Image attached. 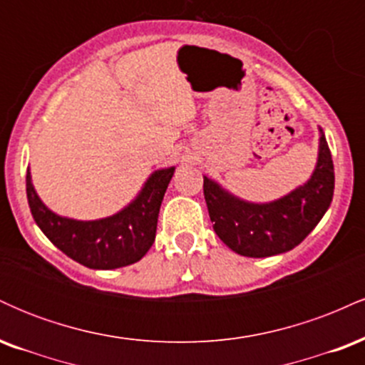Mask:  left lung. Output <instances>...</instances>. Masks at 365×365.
<instances>
[{"label": "left lung", "mask_w": 365, "mask_h": 365, "mask_svg": "<svg viewBox=\"0 0 365 365\" xmlns=\"http://www.w3.org/2000/svg\"><path fill=\"white\" fill-rule=\"evenodd\" d=\"M333 190V159L321 128L317 165L311 178L273 202H247L204 177V197L216 235L245 257H269L299 245L328 211Z\"/></svg>", "instance_id": "left-lung-1"}]
</instances>
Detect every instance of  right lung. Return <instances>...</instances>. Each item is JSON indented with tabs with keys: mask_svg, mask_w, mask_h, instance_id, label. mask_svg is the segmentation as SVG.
Segmentation results:
<instances>
[{
	"mask_svg": "<svg viewBox=\"0 0 365 365\" xmlns=\"http://www.w3.org/2000/svg\"><path fill=\"white\" fill-rule=\"evenodd\" d=\"M175 166L154 171L139 195L116 215L94 221L58 216L44 206L27 170V199L41 232L63 254L91 269H116L140 261L154 244L159 207Z\"/></svg>",
	"mask_w": 365,
	"mask_h": 365,
	"instance_id": "add662e5",
	"label": "right lung"
}]
</instances>
